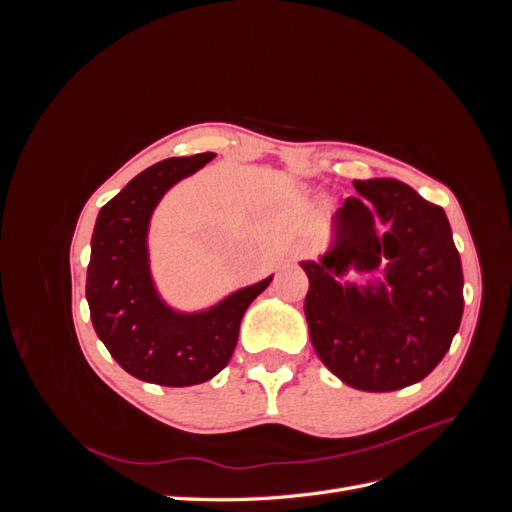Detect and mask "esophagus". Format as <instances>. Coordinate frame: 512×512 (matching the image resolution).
<instances>
[{
    "label": "esophagus",
    "mask_w": 512,
    "mask_h": 512,
    "mask_svg": "<svg viewBox=\"0 0 512 512\" xmlns=\"http://www.w3.org/2000/svg\"><path fill=\"white\" fill-rule=\"evenodd\" d=\"M309 252H312V250H309L307 245H297V247H294V256H307Z\"/></svg>",
    "instance_id": "obj_1"
}]
</instances>
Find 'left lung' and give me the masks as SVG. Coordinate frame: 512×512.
I'll return each instance as SVG.
<instances>
[{"mask_svg": "<svg viewBox=\"0 0 512 512\" xmlns=\"http://www.w3.org/2000/svg\"><path fill=\"white\" fill-rule=\"evenodd\" d=\"M333 218V239L309 277L305 318L320 361L344 384L397 391L429 376L463 314V271L442 207L397 179L354 181ZM383 269L365 287L350 270Z\"/></svg>", "mask_w": 512, "mask_h": 512, "instance_id": "left-lung-1", "label": "left lung"}]
</instances>
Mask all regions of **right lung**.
<instances>
[{
	"instance_id": "1",
	"label": "right lung",
	"mask_w": 512,
	"mask_h": 512,
	"mask_svg": "<svg viewBox=\"0 0 512 512\" xmlns=\"http://www.w3.org/2000/svg\"><path fill=\"white\" fill-rule=\"evenodd\" d=\"M215 153L168 158L136 175L100 209L91 235L85 294L94 329L130 376L160 386L207 382L235 352L245 309L273 275L198 312L170 307L149 267V224L162 196Z\"/></svg>"
}]
</instances>
